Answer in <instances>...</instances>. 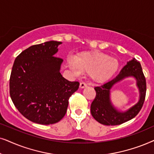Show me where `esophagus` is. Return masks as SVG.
Masks as SVG:
<instances>
[{
    "mask_svg": "<svg viewBox=\"0 0 154 154\" xmlns=\"http://www.w3.org/2000/svg\"><path fill=\"white\" fill-rule=\"evenodd\" d=\"M87 87V85L85 82H81L80 85H79V87L82 88V89H83V88H85Z\"/></svg>",
    "mask_w": 154,
    "mask_h": 154,
    "instance_id": "34e87169",
    "label": "esophagus"
}]
</instances>
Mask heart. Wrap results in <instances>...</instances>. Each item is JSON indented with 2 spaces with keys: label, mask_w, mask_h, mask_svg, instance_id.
Returning <instances> with one entry per match:
<instances>
[{
  "label": "heart",
  "mask_w": 154,
  "mask_h": 154,
  "mask_svg": "<svg viewBox=\"0 0 154 154\" xmlns=\"http://www.w3.org/2000/svg\"><path fill=\"white\" fill-rule=\"evenodd\" d=\"M70 68L78 74L79 72L89 74L92 80L103 82L110 79L119 67L118 60L98 51H85L77 54L75 59L69 58Z\"/></svg>",
  "instance_id": "b5f03b06"
}]
</instances>
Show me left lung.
I'll return each mask as SVG.
<instances>
[{
  "label": "left lung",
  "mask_w": 154,
  "mask_h": 154,
  "mask_svg": "<svg viewBox=\"0 0 154 154\" xmlns=\"http://www.w3.org/2000/svg\"><path fill=\"white\" fill-rule=\"evenodd\" d=\"M128 76L136 79L140 97L138 103L125 112H118L112 105L109 90L116 83ZM96 95L91 105V113L96 121L104 125H118L134 118L142 108L146 91V83L140 63L135 58L129 61L120 73L108 82L94 88Z\"/></svg>",
  "instance_id": "8db88e82"
}]
</instances>
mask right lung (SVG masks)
<instances>
[{
  "label": "right lung",
  "instance_id": "1",
  "mask_svg": "<svg viewBox=\"0 0 154 154\" xmlns=\"http://www.w3.org/2000/svg\"><path fill=\"white\" fill-rule=\"evenodd\" d=\"M60 42L34 45L17 56L10 78V95L19 112L41 125L54 124L65 116L69 98L78 89L60 72L63 60L54 55Z\"/></svg>",
  "mask_w": 154,
  "mask_h": 154
}]
</instances>
